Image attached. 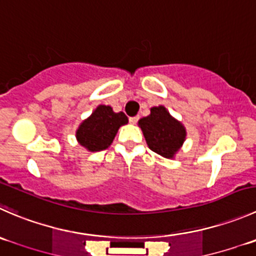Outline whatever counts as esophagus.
I'll return each mask as SVG.
<instances>
[{
  "instance_id": "obj_1",
  "label": "esophagus",
  "mask_w": 256,
  "mask_h": 256,
  "mask_svg": "<svg viewBox=\"0 0 256 256\" xmlns=\"http://www.w3.org/2000/svg\"><path fill=\"white\" fill-rule=\"evenodd\" d=\"M128 121H130V124H132V125H135V124L138 121V116H132V118H128Z\"/></svg>"
}]
</instances>
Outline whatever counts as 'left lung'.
I'll use <instances>...</instances> for the list:
<instances>
[{
    "mask_svg": "<svg viewBox=\"0 0 256 256\" xmlns=\"http://www.w3.org/2000/svg\"><path fill=\"white\" fill-rule=\"evenodd\" d=\"M150 111V115L138 120L146 144L154 152L172 158L185 141V128L164 106H155Z\"/></svg>",
    "mask_w": 256,
    "mask_h": 256,
    "instance_id": "obj_1",
    "label": "left lung"
}]
</instances>
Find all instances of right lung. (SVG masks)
Segmentation results:
<instances>
[{
    "label": "right lung",
    "mask_w": 256,
    "mask_h": 256,
    "mask_svg": "<svg viewBox=\"0 0 256 256\" xmlns=\"http://www.w3.org/2000/svg\"><path fill=\"white\" fill-rule=\"evenodd\" d=\"M128 122L124 112H114L111 106L100 105L84 120L76 131L78 144L88 151H101L112 144L120 126Z\"/></svg>",
    "instance_id": "add662e5"
}]
</instances>
